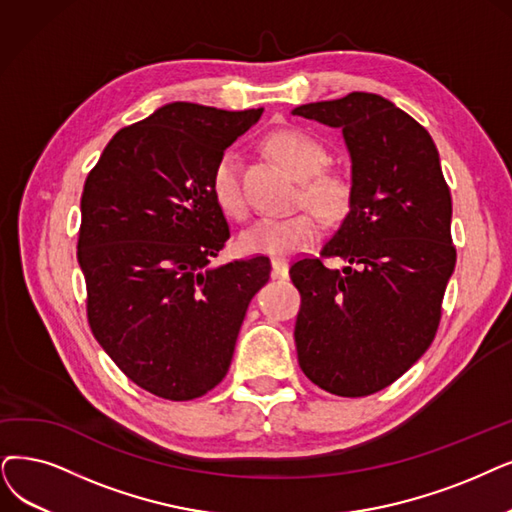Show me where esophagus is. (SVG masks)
<instances>
[{
    "label": "esophagus",
    "instance_id": "1",
    "mask_svg": "<svg viewBox=\"0 0 512 512\" xmlns=\"http://www.w3.org/2000/svg\"><path fill=\"white\" fill-rule=\"evenodd\" d=\"M271 264H273V277L275 279H285L290 275V264L285 258H273Z\"/></svg>",
    "mask_w": 512,
    "mask_h": 512
}]
</instances>
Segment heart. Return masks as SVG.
<instances>
[{"instance_id":"obj_1","label":"heart","mask_w":512,"mask_h":512,"mask_svg":"<svg viewBox=\"0 0 512 512\" xmlns=\"http://www.w3.org/2000/svg\"><path fill=\"white\" fill-rule=\"evenodd\" d=\"M275 157L296 178L302 180V197L325 218L340 216L351 199V185L338 172H321L327 153L319 140L298 130H279L269 138ZM212 195L222 212L243 218L248 214V199L241 182V157L237 151H224L212 172ZM319 233L317 214L300 210L285 216L258 218L239 237L248 254L285 256L294 254Z\"/></svg>"}]
</instances>
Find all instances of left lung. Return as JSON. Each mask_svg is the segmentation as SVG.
<instances>
[{
    "instance_id": "obj_1",
    "label": "left lung",
    "mask_w": 512,
    "mask_h": 512,
    "mask_svg": "<svg viewBox=\"0 0 512 512\" xmlns=\"http://www.w3.org/2000/svg\"><path fill=\"white\" fill-rule=\"evenodd\" d=\"M340 128L351 155V199L321 257L296 260L302 296L296 351L323 391L365 397L393 384L431 346L456 267L452 195L435 142L378 94L351 92L292 111Z\"/></svg>"
}]
</instances>
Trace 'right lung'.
<instances>
[{"mask_svg": "<svg viewBox=\"0 0 512 512\" xmlns=\"http://www.w3.org/2000/svg\"><path fill=\"white\" fill-rule=\"evenodd\" d=\"M260 115L170 102L119 130L86 178L77 262L92 334L157 397L189 401L227 376L269 281L267 256L212 264L231 237L212 172Z\"/></svg>", "mask_w": 512, "mask_h": 512, "instance_id": "obj_1", "label": "right lung"}]
</instances>
